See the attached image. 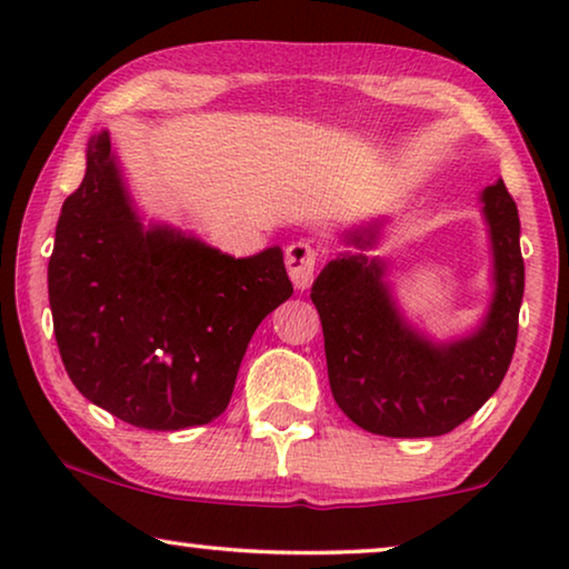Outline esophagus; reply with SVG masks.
Wrapping results in <instances>:
<instances>
[{
	"instance_id": "34e87169",
	"label": "esophagus",
	"mask_w": 569,
	"mask_h": 569,
	"mask_svg": "<svg viewBox=\"0 0 569 569\" xmlns=\"http://www.w3.org/2000/svg\"><path fill=\"white\" fill-rule=\"evenodd\" d=\"M284 263H287V271H290L292 284L298 287V290H308L316 274L318 251L308 243V240H295L292 246H287Z\"/></svg>"
}]
</instances>
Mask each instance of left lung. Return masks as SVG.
<instances>
[{
	"label": "left lung",
	"mask_w": 569,
	"mask_h": 569,
	"mask_svg": "<svg viewBox=\"0 0 569 569\" xmlns=\"http://www.w3.org/2000/svg\"><path fill=\"white\" fill-rule=\"evenodd\" d=\"M492 240V302L469 337L432 341L396 306L386 263L341 253L323 267L310 300L321 316L333 401L362 430L386 438H435L456 430L500 388L518 339L526 267L518 207L502 178L481 191ZM380 222L347 232L372 248Z\"/></svg>",
	"instance_id": "1"
}]
</instances>
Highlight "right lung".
Segmentation results:
<instances>
[{"mask_svg": "<svg viewBox=\"0 0 569 569\" xmlns=\"http://www.w3.org/2000/svg\"><path fill=\"white\" fill-rule=\"evenodd\" d=\"M290 295L279 246L232 259L170 224H144L108 131L90 137L49 259L53 333L84 399L144 430L212 422L253 331Z\"/></svg>", "mask_w": 569, "mask_h": 569, "instance_id": "obj_1", "label": "right lung"}]
</instances>
